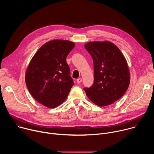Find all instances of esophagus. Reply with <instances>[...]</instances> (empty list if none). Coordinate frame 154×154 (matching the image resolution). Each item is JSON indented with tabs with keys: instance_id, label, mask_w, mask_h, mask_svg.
<instances>
[{
	"instance_id": "34e87169",
	"label": "esophagus",
	"mask_w": 154,
	"mask_h": 154,
	"mask_svg": "<svg viewBox=\"0 0 154 154\" xmlns=\"http://www.w3.org/2000/svg\"><path fill=\"white\" fill-rule=\"evenodd\" d=\"M82 82V79L81 78H79L78 79H77V83H80Z\"/></svg>"
}]
</instances>
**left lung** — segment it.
Masks as SVG:
<instances>
[{"label":"left lung","instance_id":"obj_1","mask_svg":"<svg viewBox=\"0 0 154 154\" xmlns=\"http://www.w3.org/2000/svg\"><path fill=\"white\" fill-rule=\"evenodd\" d=\"M85 48L93 60L94 80L91 87L83 89L96 105H110L122 97L129 86L130 73L126 60L111 42H90Z\"/></svg>","mask_w":154,"mask_h":154}]
</instances>
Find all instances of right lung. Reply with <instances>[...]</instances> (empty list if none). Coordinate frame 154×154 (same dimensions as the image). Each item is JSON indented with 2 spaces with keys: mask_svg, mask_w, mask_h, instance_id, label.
Segmentation results:
<instances>
[{
  "mask_svg": "<svg viewBox=\"0 0 154 154\" xmlns=\"http://www.w3.org/2000/svg\"><path fill=\"white\" fill-rule=\"evenodd\" d=\"M75 47L67 40L55 39L42 45L31 60L26 73L27 88L38 102L48 108L62 103L74 84L66 57Z\"/></svg>",
  "mask_w": 154,
  "mask_h": 154,
  "instance_id": "right-lung-1",
  "label": "right lung"
}]
</instances>
